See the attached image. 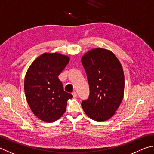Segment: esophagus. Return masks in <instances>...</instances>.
Here are the masks:
<instances>
[{
  "mask_svg": "<svg viewBox=\"0 0 154 154\" xmlns=\"http://www.w3.org/2000/svg\"><path fill=\"white\" fill-rule=\"evenodd\" d=\"M72 95L74 96V97H75L77 96V93H76V92H75V91H74V92H72Z\"/></svg>",
  "mask_w": 154,
  "mask_h": 154,
  "instance_id": "obj_1",
  "label": "esophagus"
}]
</instances>
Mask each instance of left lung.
I'll use <instances>...</instances> for the list:
<instances>
[{
	"label": "left lung",
	"mask_w": 154,
	"mask_h": 154,
	"mask_svg": "<svg viewBox=\"0 0 154 154\" xmlns=\"http://www.w3.org/2000/svg\"><path fill=\"white\" fill-rule=\"evenodd\" d=\"M87 74L90 94L82 101L88 117L96 121L109 119L122 102L125 89L122 67L111 51L94 48L81 59Z\"/></svg>",
	"instance_id": "left-lung-1"
}]
</instances>
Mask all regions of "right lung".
Instances as JSON below:
<instances>
[{
    "mask_svg": "<svg viewBox=\"0 0 154 154\" xmlns=\"http://www.w3.org/2000/svg\"><path fill=\"white\" fill-rule=\"evenodd\" d=\"M61 54L44 53L38 57L26 73L24 91L29 107L42 121L52 122L66 111L67 101L72 95L63 91L58 75L69 62Z\"/></svg>",
    "mask_w": 154,
    "mask_h": 154,
    "instance_id": "add662e5",
    "label": "right lung"
}]
</instances>
